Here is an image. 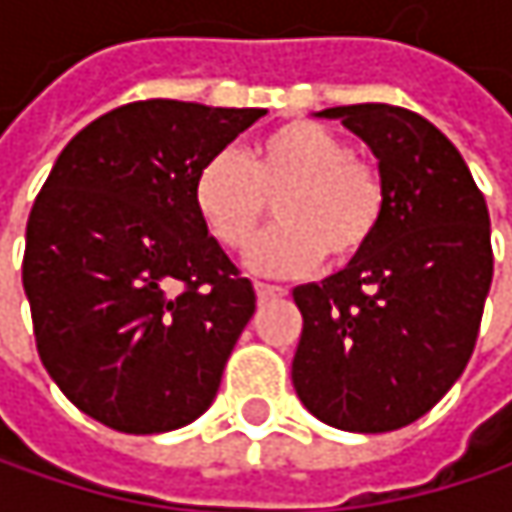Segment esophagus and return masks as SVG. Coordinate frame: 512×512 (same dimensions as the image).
<instances>
[{
  "label": "esophagus",
  "instance_id": "obj_1",
  "mask_svg": "<svg viewBox=\"0 0 512 512\" xmlns=\"http://www.w3.org/2000/svg\"><path fill=\"white\" fill-rule=\"evenodd\" d=\"M255 290L260 302H269V299H281V296H287V290H284V287H278V284H263V281H257Z\"/></svg>",
  "mask_w": 512,
  "mask_h": 512
}]
</instances>
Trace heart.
I'll return each mask as SVG.
<instances>
[{"mask_svg": "<svg viewBox=\"0 0 512 512\" xmlns=\"http://www.w3.org/2000/svg\"><path fill=\"white\" fill-rule=\"evenodd\" d=\"M192 201L219 246L249 252L272 201L281 225L252 252L266 275H296L323 263L347 266L370 249L388 189L379 168L353 154L350 142L317 121H284L266 130L246 159L219 151L195 171Z\"/></svg>", "mask_w": 512, "mask_h": 512, "instance_id": "obj_1", "label": "heart"}]
</instances>
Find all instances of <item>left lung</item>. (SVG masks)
I'll list each match as a JSON object with an SVG mask.
<instances>
[{"label":"left lung","mask_w":512,"mask_h":512,"mask_svg":"<svg viewBox=\"0 0 512 512\" xmlns=\"http://www.w3.org/2000/svg\"><path fill=\"white\" fill-rule=\"evenodd\" d=\"M367 142L388 189L364 255L299 284L293 388L329 427L388 433L427 415L460 379L492 284L489 210L465 159L418 112L323 109Z\"/></svg>","instance_id":"8db88e82"}]
</instances>
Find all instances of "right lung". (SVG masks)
I'll return each mask as SVG.
<instances>
[{
  "label": "right lung",
  "instance_id": "right-lung-1",
  "mask_svg": "<svg viewBox=\"0 0 512 512\" xmlns=\"http://www.w3.org/2000/svg\"><path fill=\"white\" fill-rule=\"evenodd\" d=\"M263 109L118 106L58 154L26 225L35 344L64 397L118 433L204 415L255 314V287L207 234L192 183Z\"/></svg>",
  "mask_w": 512,
  "mask_h": 512
}]
</instances>
